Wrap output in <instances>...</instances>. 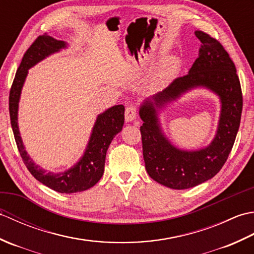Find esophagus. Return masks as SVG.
<instances>
[{"mask_svg":"<svg viewBox=\"0 0 254 254\" xmlns=\"http://www.w3.org/2000/svg\"><path fill=\"white\" fill-rule=\"evenodd\" d=\"M127 122H131L136 118V108L134 106H128L126 109V113H124Z\"/></svg>","mask_w":254,"mask_h":254,"instance_id":"esophagus-1","label":"esophagus"}]
</instances>
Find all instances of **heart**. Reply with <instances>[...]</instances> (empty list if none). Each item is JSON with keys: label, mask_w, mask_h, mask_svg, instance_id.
Returning <instances> with one entry per match:
<instances>
[{"label": "heart", "mask_w": 254, "mask_h": 254, "mask_svg": "<svg viewBox=\"0 0 254 254\" xmlns=\"http://www.w3.org/2000/svg\"><path fill=\"white\" fill-rule=\"evenodd\" d=\"M177 66H178V60L176 58H172V59H169V60H167L160 68V73L158 75L159 80H165L168 78L169 75L175 71Z\"/></svg>", "instance_id": "heart-1"}]
</instances>
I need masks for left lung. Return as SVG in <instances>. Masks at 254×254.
Returning a JSON list of instances; mask_svg holds the SVG:
<instances>
[{
    "instance_id": "8db88e82",
    "label": "left lung",
    "mask_w": 254,
    "mask_h": 254,
    "mask_svg": "<svg viewBox=\"0 0 254 254\" xmlns=\"http://www.w3.org/2000/svg\"><path fill=\"white\" fill-rule=\"evenodd\" d=\"M195 36L202 45L189 73L176 78L139 108L145 168L152 179L176 190L198 186L218 174L234 146L242 112L240 80L228 52L206 32L196 30ZM201 85L217 93L222 102L217 135L207 148L182 151L164 137L155 109Z\"/></svg>"
}]
</instances>
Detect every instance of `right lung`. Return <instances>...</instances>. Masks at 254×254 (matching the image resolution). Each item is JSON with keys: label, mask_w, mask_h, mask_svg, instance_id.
<instances>
[{"label": "right lung", "mask_w": 254, "mask_h": 254, "mask_svg": "<svg viewBox=\"0 0 254 254\" xmlns=\"http://www.w3.org/2000/svg\"><path fill=\"white\" fill-rule=\"evenodd\" d=\"M63 48H66L65 42L57 40L47 34L39 36L32 42L28 50L25 52L23 60L16 72L9 91L8 107L15 142L27 169L42 185L59 193L69 194L88 190L89 188L94 187L104 175L108 147L113 137L122 130L124 123V106H113L105 112L100 113L95 122L93 133H91L83 157L71 169L53 174V172H47L40 166L36 165L25 150L18 130L17 112L20 91L28 69L38 62L44 60L45 58L60 51Z\"/></svg>", "instance_id": "right-lung-1"}]
</instances>
